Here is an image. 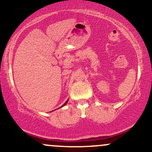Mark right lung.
Here are the masks:
<instances>
[{
    "label": "right lung",
    "mask_w": 152,
    "mask_h": 152,
    "mask_svg": "<svg viewBox=\"0 0 152 152\" xmlns=\"http://www.w3.org/2000/svg\"><path fill=\"white\" fill-rule=\"evenodd\" d=\"M67 102H68V100H67V101H66V102H65V104H64V105H63L62 106H61V107H60V108H61V107H63V106H65V105H66V104H67Z\"/></svg>",
    "instance_id": "add662e5"
}]
</instances>
